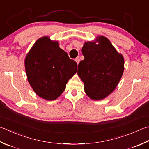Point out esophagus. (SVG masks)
<instances>
[{
	"instance_id": "34e87169",
	"label": "esophagus",
	"mask_w": 149,
	"mask_h": 149,
	"mask_svg": "<svg viewBox=\"0 0 149 149\" xmlns=\"http://www.w3.org/2000/svg\"><path fill=\"white\" fill-rule=\"evenodd\" d=\"M75 62L77 63V65H78V64L79 63V62H80V59H79V57H77L76 59H75Z\"/></svg>"
}]
</instances>
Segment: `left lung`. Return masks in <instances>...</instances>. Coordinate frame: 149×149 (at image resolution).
I'll use <instances>...</instances> for the list:
<instances>
[{"mask_svg":"<svg viewBox=\"0 0 149 149\" xmlns=\"http://www.w3.org/2000/svg\"><path fill=\"white\" fill-rule=\"evenodd\" d=\"M82 53L84 59L78 65L77 74L84 84V92L92 100H103L115 90L123 75V55L103 36L84 43Z\"/></svg>","mask_w":149,"mask_h":149,"instance_id":"left-lung-1","label":"left lung"}]
</instances>
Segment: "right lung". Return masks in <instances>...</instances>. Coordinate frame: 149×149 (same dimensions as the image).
<instances>
[{
  "label": "right lung",
  "mask_w": 149,
  "mask_h": 149,
  "mask_svg": "<svg viewBox=\"0 0 149 149\" xmlns=\"http://www.w3.org/2000/svg\"><path fill=\"white\" fill-rule=\"evenodd\" d=\"M59 42L49 37L38 39L25 58L29 83L39 97L56 100L65 90L68 80L77 72V65L70 59Z\"/></svg>",
  "instance_id": "obj_1"
}]
</instances>
